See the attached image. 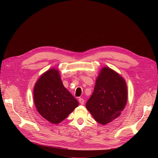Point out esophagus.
Wrapping results in <instances>:
<instances>
[{
    "label": "esophagus",
    "instance_id": "esophagus-1",
    "mask_svg": "<svg viewBox=\"0 0 158 158\" xmlns=\"http://www.w3.org/2000/svg\"><path fill=\"white\" fill-rule=\"evenodd\" d=\"M79 103H80L81 105H83L84 103H85L84 99L82 98H79Z\"/></svg>",
    "mask_w": 158,
    "mask_h": 158
}]
</instances>
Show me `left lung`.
I'll use <instances>...</instances> for the list:
<instances>
[{
	"label": "left lung",
	"instance_id": "1",
	"mask_svg": "<svg viewBox=\"0 0 158 158\" xmlns=\"http://www.w3.org/2000/svg\"><path fill=\"white\" fill-rule=\"evenodd\" d=\"M127 100L125 80L118 73L105 66L98 74L94 91L86 107L95 121L106 125L119 117Z\"/></svg>",
	"mask_w": 158,
	"mask_h": 158
}]
</instances>
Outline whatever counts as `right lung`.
<instances>
[{
	"label": "right lung",
	"mask_w": 158,
	"mask_h": 158,
	"mask_svg": "<svg viewBox=\"0 0 158 158\" xmlns=\"http://www.w3.org/2000/svg\"><path fill=\"white\" fill-rule=\"evenodd\" d=\"M34 101L38 113L54 124L61 122L79 105L63 86L59 71L54 69L45 72L37 81Z\"/></svg>",
	"instance_id": "right-lung-1"
}]
</instances>
